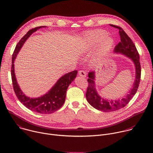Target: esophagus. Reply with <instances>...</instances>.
Listing matches in <instances>:
<instances>
[{
	"label": "esophagus",
	"instance_id": "1",
	"mask_svg": "<svg viewBox=\"0 0 153 153\" xmlns=\"http://www.w3.org/2000/svg\"><path fill=\"white\" fill-rule=\"evenodd\" d=\"M79 75L82 77H85L86 76V73L83 70H80L79 72Z\"/></svg>",
	"mask_w": 153,
	"mask_h": 153
}]
</instances>
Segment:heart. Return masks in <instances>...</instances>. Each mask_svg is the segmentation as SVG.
<instances>
[{"label":"heart","instance_id":"1","mask_svg":"<svg viewBox=\"0 0 153 153\" xmlns=\"http://www.w3.org/2000/svg\"><path fill=\"white\" fill-rule=\"evenodd\" d=\"M106 36L107 34L105 31L101 30L90 33L85 37L83 41V47L82 48V50L83 51H88L90 49L96 47L102 41L99 47L98 53L94 57V60L98 59L110 50L114 44V40L111 37H106L104 39Z\"/></svg>","mask_w":153,"mask_h":153}]
</instances>
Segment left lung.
Instances as JSON below:
<instances>
[{"mask_svg": "<svg viewBox=\"0 0 153 153\" xmlns=\"http://www.w3.org/2000/svg\"><path fill=\"white\" fill-rule=\"evenodd\" d=\"M111 27L119 29L120 42L115 47L114 53L123 54L133 61L135 66L136 76L132 88L130 89L128 94L122 99L117 100L106 99L100 96L96 88V72L91 71L88 73V86L86 93V97L88 102L94 108L104 112H111L119 110L125 106L131 99L138 89L140 80L141 68L139 60V54L137 50L129 36L119 27L111 25Z\"/></svg>", "mask_w": 153, "mask_h": 153, "instance_id": "1", "label": "left lung"}]
</instances>
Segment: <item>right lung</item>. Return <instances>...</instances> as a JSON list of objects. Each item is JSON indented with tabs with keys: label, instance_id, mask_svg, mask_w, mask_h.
I'll return each instance as SVG.
<instances>
[{
	"label": "right lung",
	"instance_id": "add662e5",
	"mask_svg": "<svg viewBox=\"0 0 153 153\" xmlns=\"http://www.w3.org/2000/svg\"><path fill=\"white\" fill-rule=\"evenodd\" d=\"M45 26L30 30L17 43L12 57L11 78L14 91L19 101L29 110L39 114H51L60 109L65 102L68 86L76 77L77 71L74 70L62 76L52 88L44 95L36 98H30L23 93L17 83L14 73V60L21 48L28 38L35 31Z\"/></svg>",
	"mask_w": 153,
	"mask_h": 153
}]
</instances>
